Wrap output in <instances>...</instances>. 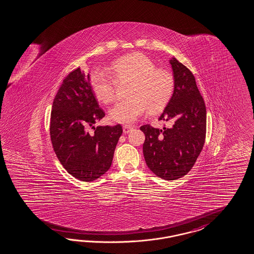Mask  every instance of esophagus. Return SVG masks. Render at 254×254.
<instances>
[{"mask_svg":"<svg viewBox=\"0 0 254 254\" xmlns=\"http://www.w3.org/2000/svg\"><path fill=\"white\" fill-rule=\"evenodd\" d=\"M132 129H133V127L130 126V125H125L123 127V131L125 134L129 133Z\"/></svg>","mask_w":254,"mask_h":254,"instance_id":"34e87169","label":"esophagus"}]
</instances>
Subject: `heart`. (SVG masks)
Returning a JSON list of instances; mask_svg holds the SVG:
<instances>
[{"label":"heart","instance_id":"b5f03b06","mask_svg":"<svg viewBox=\"0 0 254 254\" xmlns=\"http://www.w3.org/2000/svg\"><path fill=\"white\" fill-rule=\"evenodd\" d=\"M156 67L149 57L135 53L113 63L110 75L97 69L91 72L92 91L103 104L115 100L117 85H127V99L110 109V119L118 123H132L145 112L156 115L165 109L174 94L176 79L170 70Z\"/></svg>","mask_w":254,"mask_h":254}]
</instances>
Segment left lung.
I'll return each instance as SVG.
<instances>
[{
    "instance_id": "8db88e82",
    "label": "left lung",
    "mask_w": 254,
    "mask_h": 254,
    "mask_svg": "<svg viewBox=\"0 0 254 254\" xmlns=\"http://www.w3.org/2000/svg\"><path fill=\"white\" fill-rule=\"evenodd\" d=\"M170 64L176 87L159 120L172 121L173 127L159 129L147 124L140 130L148 167L161 179L176 180L190 171L203 148L206 107L191 71L176 58Z\"/></svg>"
}]
</instances>
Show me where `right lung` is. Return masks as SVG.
Instances as JSON below:
<instances>
[{
  "label": "right lung",
  "mask_w": 254,
  "mask_h": 254,
  "mask_svg": "<svg viewBox=\"0 0 254 254\" xmlns=\"http://www.w3.org/2000/svg\"><path fill=\"white\" fill-rule=\"evenodd\" d=\"M51 112L50 136L64 168L85 182L99 179L109 170L121 125L88 128L105 116L92 91L89 74L80 67L66 75L55 97Z\"/></svg>",
  "instance_id": "add662e5"
}]
</instances>
